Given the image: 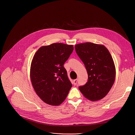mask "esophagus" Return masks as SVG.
Instances as JSON below:
<instances>
[{"mask_svg": "<svg viewBox=\"0 0 135 135\" xmlns=\"http://www.w3.org/2000/svg\"><path fill=\"white\" fill-rule=\"evenodd\" d=\"M78 79H76V80H74V84L75 85L77 84V83H78Z\"/></svg>", "mask_w": 135, "mask_h": 135, "instance_id": "obj_1", "label": "esophagus"}]
</instances>
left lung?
<instances>
[{"label": "left lung", "instance_id": "8db88e82", "mask_svg": "<svg viewBox=\"0 0 135 135\" xmlns=\"http://www.w3.org/2000/svg\"><path fill=\"white\" fill-rule=\"evenodd\" d=\"M75 48L88 74V82L79 90L91 101L103 99L112 87L116 75L111 54L104 45L90 42L78 44Z\"/></svg>", "mask_w": 135, "mask_h": 135}]
</instances>
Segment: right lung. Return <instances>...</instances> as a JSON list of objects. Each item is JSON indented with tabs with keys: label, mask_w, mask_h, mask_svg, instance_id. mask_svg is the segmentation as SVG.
<instances>
[{
	"label": "right lung",
	"mask_w": 135,
	"mask_h": 135,
	"mask_svg": "<svg viewBox=\"0 0 135 135\" xmlns=\"http://www.w3.org/2000/svg\"><path fill=\"white\" fill-rule=\"evenodd\" d=\"M73 50V45L53 43L41 47L33 57L31 82L36 94L47 104L60 105L72 86L64 65Z\"/></svg>",
	"instance_id": "1"
}]
</instances>
